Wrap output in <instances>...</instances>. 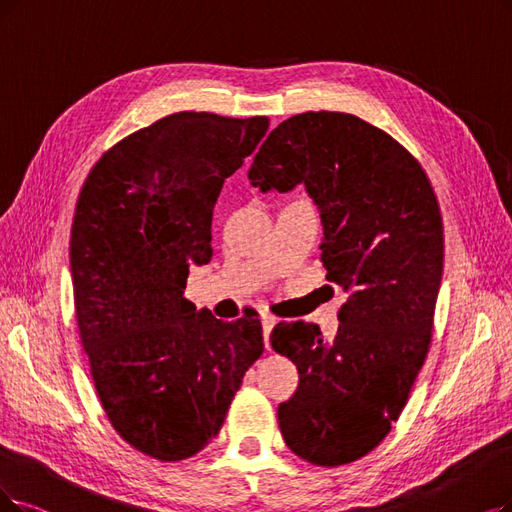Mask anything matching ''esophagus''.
<instances>
[{
  "mask_svg": "<svg viewBox=\"0 0 512 512\" xmlns=\"http://www.w3.org/2000/svg\"><path fill=\"white\" fill-rule=\"evenodd\" d=\"M262 334H264V349L271 351V342H269V336L273 332V327L277 323V319L273 315H262Z\"/></svg>",
  "mask_w": 512,
  "mask_h": 512,
  "instance_id": "obj_1",
  "label": "esophagus"
}]
</instances>
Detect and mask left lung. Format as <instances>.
<instances>
[{"label": "left lung", "mask_w": 512, "mask_h": 512, "mask_svg": "<svg viewBox=\"0 0 512 512\" xmlns=\"http://www.w3.org/2000/svg\"><path fill=\"white\" fill-rule=\"evenodd\" d=\"M248 178L262 193L304 185L321 214L325 277L349 294L332 342L304 321L271 334L300 374L279 403L281 435L311 464L355 462L391 433L431 344L443 275L431 180L393 136L334 111L281 121Z\"/></svg>", "instance_id": "obj_1"}]
</instances>
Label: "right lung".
<instances>
[{"instance_id": "obj_1", "label": "right lung", "mask_w": 512, "mask_h": 512, "mask_svg": "<svg viewBox=\"0 0 512 512\" xmlns=\"http://www.w3.org/2000/svg\"><path fill=\"white\" fill-rule=\"evenodd\" d=\"M267 130L269 117L172 113L113 145L77 199L73 300L96 393L117 435L161 462L218 435L264 351L258 313L220 321L185 288L212 258L224 180Z\"/></svg>"}]
</instances>
